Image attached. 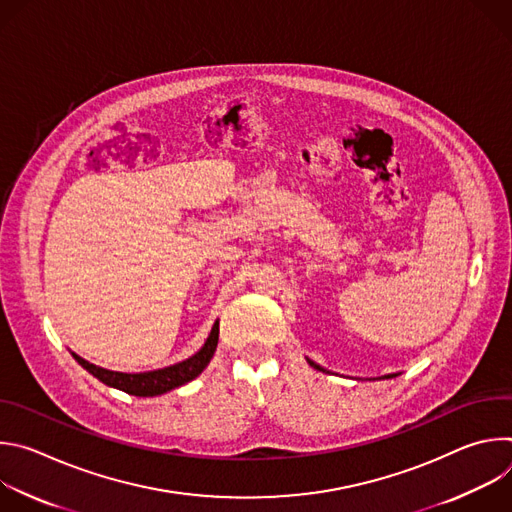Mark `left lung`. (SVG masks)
I'll list each match as a JSON object with an SVG mask.
<instances>
[{"mask_svg": "<svg viewBox=\"0 0 512 512\" xmlns=\"http://www.w3.org/2000/svg\"><path fill=\"white\" fill-rule=\"evenodd\" d=\"M310 364H312V367H314V369H318V371H324V369H322V367H318V364H314V362H312V360H310ZM389 377H395V375H389Z\"/></svg>", "mask_w": 512, "mask_h": 512, "instance_id": "obj_1", "label": "left lung"}]
</instances>
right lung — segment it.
<instances>
[{"label": "right lung", "instance_id": "1", "mask_svg": "<svg viewBox=\"0 0 512 512\" xmlns=\"http://www.w3.org/2000/svg\"><path fill=\"white\" fill-rule=\"evenodd\" d=\"M216 344H218V322H214L204 346L190 358H186L178 364H172V367H166V369L135 373V375L101 369V367H97V364H91L89 360L81 358L75 352H72V356H75V360L81 364V367L87 369L93 377H97L101 383H105L113 389H119L123 393L135 395V397H154V395H162L170 389H176V387L196 379L206 369V364L210 362V358L216 350Z\"/></svg>", "mask_w": 512, "mask_h": 512}]
</instances>
